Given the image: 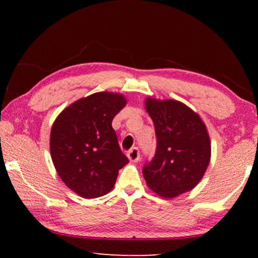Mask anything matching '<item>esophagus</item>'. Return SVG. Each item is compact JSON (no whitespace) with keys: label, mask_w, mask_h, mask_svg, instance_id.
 <instances>
[{"label":"esophagus","mask_w":258,"mask_h":258,"mask_svg":"<svg viewBox=\"0 0 258 258\" xmlns=\"http://www.w3.org/2000/svg\"><path fill=\"white\" fill-rule=\"evenodd\" d=\"M127 158L130 159V161H132V163H138L140 159V151L138 148H132V149L128 151Z\"/></svg>","instance_id":"1"}]
</instances>
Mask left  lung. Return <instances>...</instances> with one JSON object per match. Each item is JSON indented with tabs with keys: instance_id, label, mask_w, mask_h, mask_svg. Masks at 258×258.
I'll return each mask as SVG.
<instances>
[{
	"instance_id": "obj_1",
	"label": "left lung",
	"mask_w": 258,
	"mask_h": 258,
	"mask_svg": "<svg viewBox=\"0 0 258 258\" xmlns=\"http://www.w3.org/2000/svg\"><path fill=\"white\" fill-rule=\"evenodd\" d=\"M154 121L157 149L143 168L148 187L173 199L191 191L202 181L211 161V138L198 112L174 99H145Z\"/></svg>"
}]
</instances>
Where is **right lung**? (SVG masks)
I'll use <instances>...</instances> for the list:
<instances>
[{
    "label": "right lung",
    "instance_id": "1",
    "mask_svg": "<svg viewBox=\"0 0 258 258\" xmlns=\"http://www.w3.org/2000/svg\"><path fill=\"white\" fill-rule=\"evenodd\" d=\"M127 100L118 92H97L69 104L52 124L50 154L62 182L80 197L92 199L113 189L128 159L111 121Z\"/></svg>",
    "mask_w": 258,
    "mask_h": 258
}]
</instances>
